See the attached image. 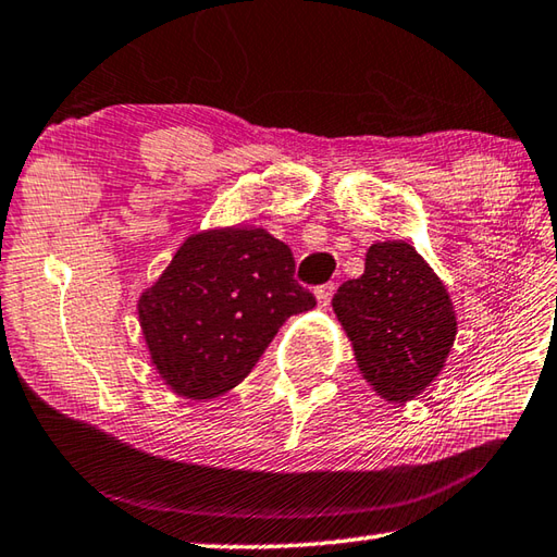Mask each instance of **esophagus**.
Returning <instances> with one entry per match:
<instances>
[{"instance_id": "1", "label": "esophagus", "mask_w": 557, "mask_h": 557, "mask_svg": "<svg viewBox=\"0 0 557 557\" xmlns=\"http://www.w3.org/2000/svg\"><path fill=\"white\" fill-rule=\"evenodd\" d=\"M334 283L330 281V283H322V286H318L314 288V298H318V302H320V308H327L330 306V300H332V296H334Z\"/></svg>"}]
</instances>
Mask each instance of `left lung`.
I'll return each instance as SVG.
<instances>
[{
    "label": "left lung",
    "mask_w": 557,
    "mask_h": 557,
    "mask_svg": "<svg viewBox=\"0 0 557 557\" xmlns=\"http://www.w3.org/2000/svg\"><path fill=\"white\" fill-rule=\"evenodd\" d=\"M346 337L366 381L405 403L442 373L456 339V310L434 269L403 239L375 243L366 269L334 293Z\"/></svg>",
    "instance_id": "obj_1"
}]
</instances>
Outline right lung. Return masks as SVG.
<instances>
[{"label":"right lung","instance_id":"obj_1","mask_svg":"<svg viewBox=\"0 0 557 557\" xmlns=\"http://www.w3.org/2000/svg\"><path fill=\"white\" fill-rule=\"evenodd\" d=\"M290 247L261 227L196 233L138 300L152 366L186 400L233 391L290 314L314 308Z\"/></svg>","mask_w":557,"mask_h":557}]
</instances>
